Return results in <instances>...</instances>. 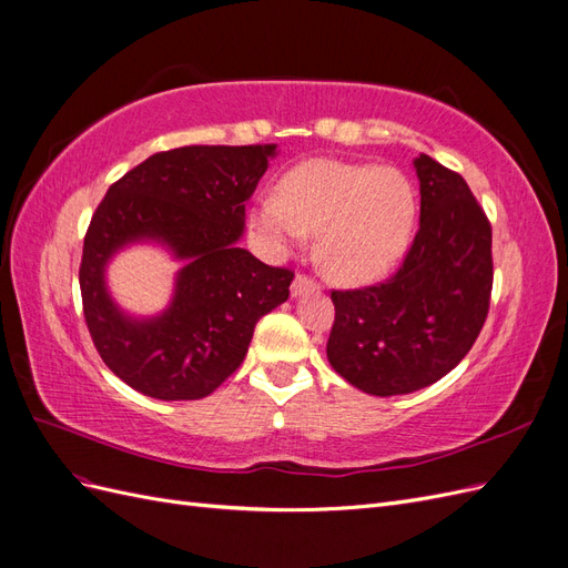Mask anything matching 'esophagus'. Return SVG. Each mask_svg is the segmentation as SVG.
<instances>
[{
    "instance_id": "obj_1",
    "label": "esophagus",
    "mask_w": 568,
    "mask_h": 568,
    "mask_svg": "<svg viewBox=\"0 0 568 568\" xmlns=\"http://www.w3.org/2000/svg\"><path fill=\"white\" fill-rule=\"evenodd\" d=\"M320 286L307 277V274H296V280H294V284H291V296L294 298H298V296H303V294H311V291H317Z\"/></svg>"
}]
</instances>
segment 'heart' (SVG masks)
<instances>
[{
    "label": "heart",
    "mask_w": 568,
    "mask_h": 568,
    "mask_svg": "<svg viewBox=\"0 0 568 568\" xmlns=\"http://www.w3.org/2000/svg\"><path fill=\"white\" fill-rule=\"evenodd\" d=\"M417 196L398 170L341 161L303 163L282 192L261 194L253 225L274 251H291L320 232L317 257L338 282L379 277L405 253Z\"/></svg>",
    "instance_id": "heart-1"
}]
</instances>
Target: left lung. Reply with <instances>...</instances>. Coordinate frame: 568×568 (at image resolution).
<instances>
[{
  "label": "left lung",
  "mask_w": 568,
  "mask_h": 568,
  "mask_svg": "<svg viewBox=\"0 0 568 568\" xmlns=\"http://www.w3.org/2000/svg\"><path fill=\"white\" fill-rule=\"evenodd\" d=\"M419 232L382 284L332 291L326 357L369 395L432 386L474 346L490 307L493 232L469 184L422 153Z\"/></svg>",
  "instance_id": "1"
}]
</instances>
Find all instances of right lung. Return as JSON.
<instances>
[{
  "label": "right lung",
  "mask_w": 568,
  "mask_h": 568,
  "mask_svg": "<svg viewBox=\"0 0 568 568\" xmlns=\"http://www.w3.org/2000/svg\"><path fill=\"white\" fill-rule=\"evenodd\" d=\"M274 149L153 153L99 203L82 246V311L101 359L134 390L159 400L205 398L244 363L255 322L288 298L294 272L236 246ZM134 241L163 243L185 261L174 301L149 321L120 312L103 277L110 255Z\"/></svg>",
  "instance_id": "1"
}]
</instances>
